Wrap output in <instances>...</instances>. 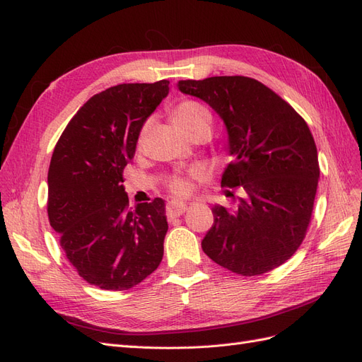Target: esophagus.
Here are the masks:
<instances>
[{
	"instance_id": "34e87169",
	"label": "esophagus",
	"mask_w": 362,
	"mask_h": 362,
	"mask_svg": "<svg viewBox=\"0 0 362 362\" xmlns=\"http://www.w3.org/2000/svg\"><path fill=\"white\" fill-rule=\"evenodd\" d=\"M187 208H189V206H187V204H184V202L172 201V202H169V205L166 208V213H168L169 217H178V216L185 213Z\"/></svg>"
}]
</instances>
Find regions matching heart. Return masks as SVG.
Instances as JSON below:
<instances>
[{"label": "heart", "mask_w": 362, "mask_h": 362, "mask_svg": "<svg viewBox=\"0 0 362 362\" xmlns=\"http://www.w3.org/2000/svg\"><path fill=\"white\" fill-rule=\"evenodd\" d=\"M173 122L178 130H184L197 122H211V115L202 105L196 102H184L180 103L172 114ZM169 189L173 194L185 196L192 190V181L189 177H173L169 181Z\"/></svg>", "instance_id": "obj_1"}]
</instances>
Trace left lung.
<instances>
[{
	"mask_svg": "<svg viewBox=\"0 0 362 362\" xmlns=\"http://www.w3.org/2000/svg\"><path fill=\"white\" fill-rule=\"evenodd\" d=\"M178 88L223 119L233 160L221 185L240 187L238 206H213L214 224L202 240L205 255L244 277L280 267L304 240L317 190V149L307 122L252 78L189 79Z\"/></svg>",
	"mask_w": 362,
	"mask_h": 362,
	"instance_id": "1",
	"label": "left lung"
}]
</instances>
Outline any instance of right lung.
Returning a JSON list of instances; mask_svg holds the SVG:
<instances>
[{"instance_id":"obj_1","label":"right lung","mask_w":362,"mask_h":362,"mask_svg":"<svg viewBox=\"0 0 362 362\" xmlns=\"http://www.w3.org/2000/svg\"><path fill=\"white\" fill-rule=\"evenodd\" d=\"M169 81L121 83L93 95L58 139L47 172V216L79 276L127 291L154 272L168 232L165 201L129 208L122 172Z\"/></svg>"}]
</instances>
